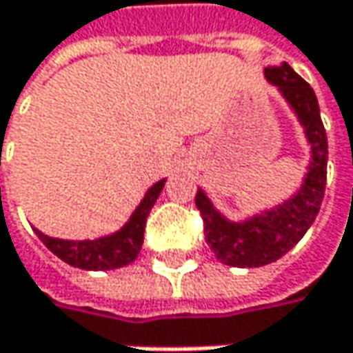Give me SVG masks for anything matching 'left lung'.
I'll return each instance as SVG.
<instances>
[{
    "label": "left lung",
    "mask_w": 353,
    "mask_h": 353,
    "mask_svg": "<svg viewBox=\"0 0 353 353\" xmlns=\"http://www.w3.org/2000/svg\"><path fill=\"white\" fill-rule=\"evenodd\" d=\"M263 75L296 116L309 145V165L290 198L241 221L225 216L198 188L196 206L202 212L206 243L219 261L231 268H261L286 255L315 223L325 194L327 134L313 88L288 63L265 67Z\"/></svg>",
    "instance_id": "left-lung-1"
}]
</instances>
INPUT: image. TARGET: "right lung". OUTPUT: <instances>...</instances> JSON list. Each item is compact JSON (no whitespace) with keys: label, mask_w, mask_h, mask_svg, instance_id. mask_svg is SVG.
I'll list each match as a JSON object with an SVG mask.
<instances>
[{"label":"right lung","mask_w":353,"mask_h":353,"mask_svg":"<svg viewBox=\"0 0 353 353\" xmlns=\"http://www.w3.org/2000/svg\"><path fill=\"white\" fill-rule=\"evenodd\" d=\"M165 185V179L155 181L139 206L132 210L128 221L114 233H108L96 239H59L44 235L42 231L34 229L38 239L48 247L59 259L65 263L79 268V270H90V272H102V270H118L128 263H132L143 247L145 237V223L147 216L157 202L161 190Z\"/></svg>","instance_id":"obj_1"}]
</instances>
